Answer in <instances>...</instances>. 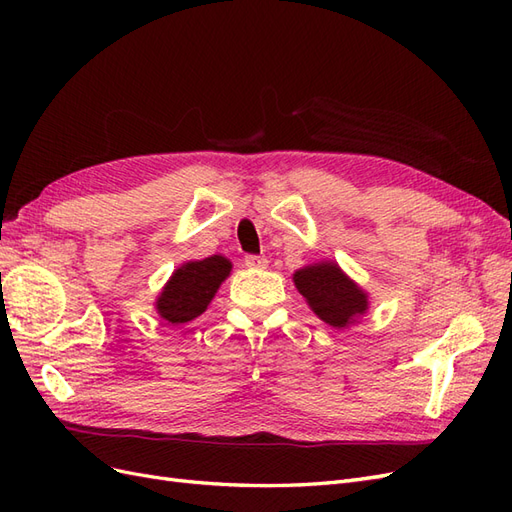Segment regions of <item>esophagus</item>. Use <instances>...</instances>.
<instances>
[{"label":"esophagus","mask_w":512,"mask_h":512,"mask_svg":"<svg viewBox=\"0 0 512 512\" xmlns=\"http://www.w3.org/2000/svg\"><path fill=\"white\" fill-rule=\"evenodd\" d=\"M267 262H269L267 256H258V254L245 256V267H250V269H265Z\"/></svg>","instance_id":"1"}]
</instances>
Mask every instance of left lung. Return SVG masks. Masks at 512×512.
Here are the masks:
<instances>
[{"label": "left lung", "instance_id": "left-lung-1", "mask_svg": "<svg viewBox=\"0 0 512 512\" xmlns=\"http://www.w3.org/2000/svg\"><path fill=\"white\" fill-rule=\"evenodd\" d=\"M294 286L299 288L316 316L337 329L346 327L367 309L365 292L348 280L333 262H320V265L297 271Z\"/></svg>", "mask_w": 512, "mask_h": 512}]
</instances>
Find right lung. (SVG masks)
Listing matches in <instances>:
<instances>
[{"label":"right lung","instance_id":"right-lung-1","mask_svg":"<svg viewBox=\"0 0 512 512\" xmlns=\"http://www.w3.org/2000/svg\"><path fill=\"white\" fill-rule=\"evenodd\" d=\"M230 269L232 265L224 256L185 262L164 286L156 303L158 314L170 324H183L200 316L228 277Z\"/></svg>","mask_w":512,"mask_h":512}]
</instances>
